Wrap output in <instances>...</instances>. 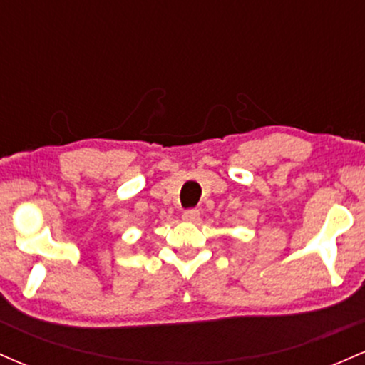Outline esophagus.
Here are the masks:
<instances>
[{
    "label": "esophagus",
    "mask_w": 365,
    "mask_h": 365,
    "mask_svg": "<svg viewBox=\"0 0 365 365\" xmlns=\"http://www.w3.org/2000/svg\"><path fill=\"white\" fill-rule=\"evenodd\" d=\"M183 221H188V223H197L200 220V212L197 209H188V211L183 212Z\"/></svg>",
    "instance_id": "1"
}]
</instances>
